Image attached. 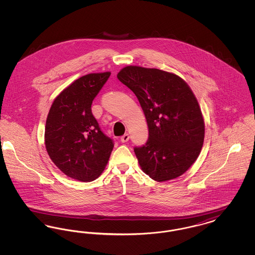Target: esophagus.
<instances>
[{
	"label": "esophagus",
	"mask_w": 255,
	"mask_h": 255,
	"mask_svg": "<svg viewBox=\"0 0 255 255\" xmlns=\"http://www.w3.org/2000/svg\"><path fill=\"white\" fill-rule=\"evenodd\" d=\"M129 138H130V135L128 133H124L121 137V140H122V142H127L129 140Z\"/></svg>",
	"instance_id": "esophagus-1"
}]
</instances>
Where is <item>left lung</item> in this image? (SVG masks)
<instances>
[{"label":"left lung","instance_id":"1","mask_svg":"<svg viewBox=\"0 0 255 255\" xmlns=\"http://www.w3.org/2000/svg\"><path fill=\"white\" fill-rule=\"evenodd\" d=\"M145 115L149 136L133 151L141 169L151 179L178 178L198 158L204 143L205 123L189 86L174 73L128 66L118 73Z\"/></svg>","mask_w":255,"mask_h":255}]
</instances>
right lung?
Segmentation results:
<instances>
[{
  "label": "right lung",
  "mask_w": 255,
  "mask_h": 255,
  "mask_svg": "<svg viewBox=\"0 0 255 255\" xmlns=\"http://www.w3.org/2000/svg\"><path fill=\"white\" fill-rule=\"evenodd\" d=\"M110 75L90 73L78 78L54 99L48 115L45 144L49 158L64 174L80 182L99 177L114 148L91 108Z\"/></svg>",
  "instance_id": "right-lung-1"
}]
</instances>
